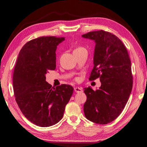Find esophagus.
Wrapping results in <instances>:
<instances>
[{
    "instance_id": "1",
    "label": "esophagus",
    "mask_w": 147,
    "mask_h": 147,
    "mask_svg": "<svg viewBox=\"0 0 147 147\" xmlns=\"http://www.w3.org/2000/svg\"><path fill=\"white\" fill-rule=\"evenodd\" d=\"M74 91L76 92V93H82V92L83 91L82 89L81 88H78V87H76V88H74Z\"/></svg>"
}]
</instances>
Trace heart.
<instances>
[{
    "label": "heart",
    "instance_id": "obj_1",
    "mask_svg": "<svg viewBox=\"0 0 147 147\" xmlns=\"http://www.w3.org/2000/svg\"><path fill=\"white\" fill-rule=\"evenodd\" d=\"M84 49V48H83V47H76L75 49H74V52L78 51H80V50H81V49Z\"/></svg>",
    "mask_w": 147,
    "mask_h": 147
}]
</instances>
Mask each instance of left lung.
Listing matches in <instances>:
<instances>
[{
	"label": "left lung",
	"instance_id": "left-lung-1",
	"mask_svg": "<svg viewBox=\"0 0 147 147\" xmlns=\"http://www.w3.org/2000/svg\"><path fill=\"white\" fill-rule=\"evenodd\" d=\"M95 42L93 63L89 80L99 78L101 86L94 91L84 88L87 100L86 117L96 124H106L119 116L132 89L131 61L126 47L117 37L102 30L82 35Z\"/></svg>",
	"mask_w": 147,
	"mask_h": 147
}]
</instances>
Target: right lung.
<instances>
[{
    "label": "right lung",
    "mask_w": 147,
    "mask_h": 147,
    "mask_svg": "<svg viewBox=\"0 0 147 147\" xmlns=\"http://www.w3.org/2000/svg\"><path fill=\"white\" fill-rule=\"evenodd\" d=\"M64 40L55 36L32 39L20 51L14 67L13 91L19 108L26 119L41 127L61 120L73 93L70 85L54 88L46 82L47 73L56 69L57 46Z\"/></svg>",
    "instance_id": "1"
}]
</instances>
